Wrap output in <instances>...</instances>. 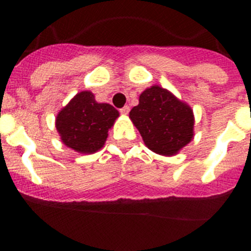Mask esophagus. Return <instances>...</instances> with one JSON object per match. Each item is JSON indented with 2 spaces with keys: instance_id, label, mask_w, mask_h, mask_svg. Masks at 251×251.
<instances>
[{
  "instance_id": "34e87169",
  "label": "esophagus",
  "mask_w": 251,
  "mask_h": 251,
  "mask_svg": "<svg viewBox=\"0 0 251 251\" xmlns=\"http://www.w3.org/2000/svg\"><path fill=\"white\" fill-rule=\"evenodd\" d=\"M129 110H130L129 106L126 105V106H123V108H122V109H121V113H122V114H124V115H127L128 113H129Z\"/></svg>"
}]
</instances>
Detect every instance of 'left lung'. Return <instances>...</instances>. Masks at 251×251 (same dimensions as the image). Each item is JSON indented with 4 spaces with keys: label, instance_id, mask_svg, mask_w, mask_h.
Listing matches in <instances>:
<instances>
[{
    "label": "left lung",
    "instance_id": "obj_1",
    "mask_svg": "<svg viewBox=\"0 0 251 251\" xmlns=\"http://www.w3.org/2000/svg\"><path fill=\"white\" fill-rule=\"evenodd\" d=\"M129 118L145 145L162 156H174L194 138L192 109L172 93L153 85L139 95Z\"/></svg>",
    "mask_w": 251,
    "mask_h": 251
}]
</instances>
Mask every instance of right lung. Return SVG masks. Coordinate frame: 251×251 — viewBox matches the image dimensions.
<instances>
[{"label": "right lung", "instance_id": "obj_1", "mask_svg": "<svg viewBox=\"0 0 251 251\" xmlns=\"http://www.w3.org/2000/svg\"><path fill=\"white\" fill-rule=\"evenodd\" d=\"M118 117L114 106L98 103L92 92L84 90L60 110L55 126L66 147L90 154L103 147L108 130Z\"/></svg>", "mask_w": 251, "mask_h": 251}]
</instances>
